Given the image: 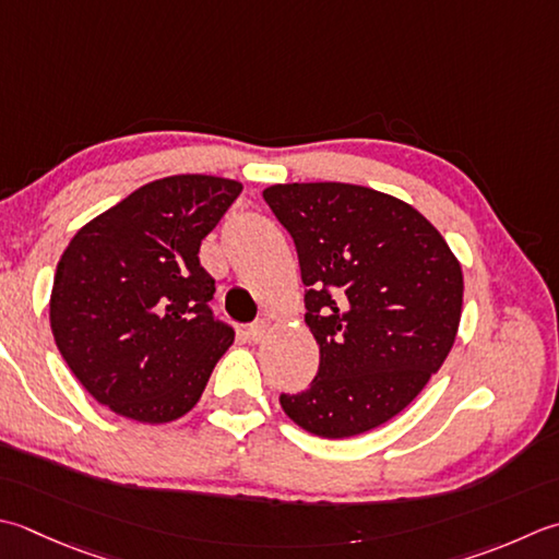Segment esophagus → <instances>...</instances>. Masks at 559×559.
Instances as JSON below:
<instances>
[{
	"mask_svg": "<svg viewBox=\"0 0 559 559\" xmlns=\"http://www.w3.org/2000/svg\"><path fill=\"white\" fill-rule=\"evenodd\" d=\"M266 332H269V322L266 320H259L254 324H249V330H247L251 342H261V338L266 336Z\"/></svg>",
	"mask_w": 559,
	"mask_h": 559,
	"instance_id": "1",
	"label": "esophagus"
}]
</instances>
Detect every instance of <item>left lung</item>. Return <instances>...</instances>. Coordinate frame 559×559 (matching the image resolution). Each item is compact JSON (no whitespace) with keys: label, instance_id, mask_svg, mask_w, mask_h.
<instances>
[{"label":"left lung","instance_id":"left-lung-1","mask_svg":"<svg viewBox=\"0 0 559 559\" xmlns=\"http://www.w3.org/2000/svg\"><path fill=\"white\" fill-rule=\"evenodd\" d=\"M264 201L295 242L305 322L320 344L310 388L283 392L281 407L322 439L376 429L451 354L461 264L419 211L366 186L276 183Z\"/></svg>","mask_w":559,"mask_h":559}]
</instances>
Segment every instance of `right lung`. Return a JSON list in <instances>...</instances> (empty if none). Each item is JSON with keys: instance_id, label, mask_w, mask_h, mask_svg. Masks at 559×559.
Returning <instances> with one entry per match:
<instances>
[{"instance_id": "1", "label": "right lung", "mask_w": 559, "mask_h": 559, "mask_svg": "<svg viewBox=\"0 0 559 559\" xmlns=\"http://www.w3.org/2000/svg\"><path fill=\"white\" fill-rule=\"evenodd\" d=\"M239 193V181L205 174L157 179L86 223L60 257L55 344L86 392L120 417H183L235 342L207 305L215 281L199 249Z\"/></svg>"}]
</instances>
